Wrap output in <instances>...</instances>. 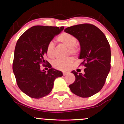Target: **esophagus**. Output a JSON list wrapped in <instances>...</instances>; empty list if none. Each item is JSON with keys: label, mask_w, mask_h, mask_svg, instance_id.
Instances as JSON below:
<instances>
[{"label": "esophagus", "mask_w": 124, "mask_h": 124, "mask_svg": "<svg viewBox=\"0 0 124 124\" xmlns=\"http://www.w3.org/2000/svg\"><path fill=\"white\" fill-rule=\"evenodd\" d=\"M68 74V72H63V76H66Z\"/></svg>", "instance_id": "esophagus-1"}]
</instances>
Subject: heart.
Listing matches in <instances>:
<instances>
[{"instance_id": "b5f03b06", "label": "heart", "mask_w": 124, "mask_h": 124, "mask_svg": "<svg viewBox=\"0 0 124 124\" xmlns=\"http://www.w3.org/2000/svg\"><path fill=\"white\" fill-rule=\"evenodd\" d=\"M57 41L63 45L67 47H68L69 53L74 56H77L79 52V48L76 42L77 40L72 34L68 33H61L56 38ZM55 46L53 42H50L47 44L46 47L47 55L50 58H54L55 57ZM73 62V59L69 57L65 59H57L54 61L52 65L55 69L60 70H67L70 68Z\"/></svg>"}]
</instances>
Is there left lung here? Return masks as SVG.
Instances as JSON below:
<instances>
[{
  "instance_id": "1",
  "label": "left lung",
  "mask_w": 124,
  "mask_h": 124,
  "mask_svg": "<svg viewBox=\"0 0 124 124\" xmlns=\"http://www.w3.org/2000/svg\"><path fill=\"white\" fill-rule=\"evenodd\" d=\"M79 40V59L83 62L84 73L75 70V81L69 86L72 92L82 98H88L101 90L111 69V48L106 37L99 28L90 23H82L64 29Z\"/></svg>"
}]
</instances>
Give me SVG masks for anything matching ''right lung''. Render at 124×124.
<instances>
[{
	"instance_id": "obj_1",
	"label": "right lung",
	"mask_w": 124,
	"mask_h": 124,
	"mask_svg": "<svg viewBox=\"0 0 124 124\" xmlns=\"http://www.w3.org/2000/svg\"><path fill=\"white\" fill-rule=\"evenodd\" d=\"M64 28L33 26L24 32L17 42L13 71L18 87L30 98L39 99L47 95L53 88L55 79L62 76L61 71L53 68L47 72L41 71L40 66L51 67L45 59L47 45Z\"/></svg>"
}]
</instances>
